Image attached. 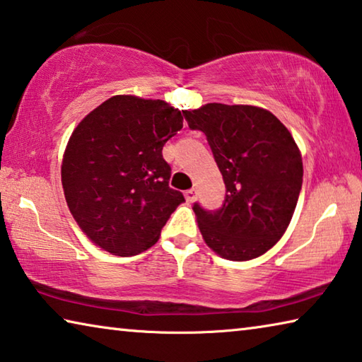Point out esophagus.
<instances>
[{"instance_id":"1","label":"esophagus","mask_w":362,"mask_h":362,"mask_svg":"<svg viewBox=\"0 0 362 362\" xmlns=\"http://www.w3.org/2000/svg\"><path fill=\"white\" fill-rule=\"evenodd\" d=\"M185 197L187 202H194L195 200V189H187V191L185 192Z\"/></svg>"}]
</instances>
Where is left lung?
I'll list each match as a JSON object with an SVG mask.
<instances>
[{"label": "left lung", "instance_id": "left-lung-1", "mask_svg": "<svg viewBox=\"0 0 362 362\" xmlns=\"http://www.w3.org/2000/svg\"><path fill=\"white\" fill-rule=\"evenodd\" d=\"M182 115L206 136L226 186L220 209L192 206L206 245L233 262L268 252L286 233L303 182L292 134L253 105L213 103Z\"/></svg>", "mask_w": 362, "mask_h": 362}]
</instances>
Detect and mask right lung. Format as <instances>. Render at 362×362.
<instances>
[{"label": "right lung", "mask_w": 362, "mask_h": 362, "mask_svg": "<svg viewBox=\"0 0 362 362\" xmlns=\"http://www.w3.org/2000/svg\"><path fill=\"white\" fill-rule=\"evenodd\" d=\"M182 128L165 100L114 96L88 114L70 136L62 160L69 210L94 244L132 257L158 240L181 202L168 186L162 149Z\"/></svg>", "instance_id": "1"}]
</instances>
